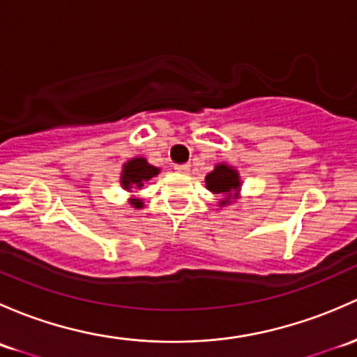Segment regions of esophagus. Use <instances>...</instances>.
<instances>
[{
	"mask_svg": "<svg viewBox=\"0 0 357 357\" xmlns=\"http://www.w3.org/2000/svg\"><path fill=\"white\" fill-rule=\"evenodd\" d=\"M174 169L181 174H188L190 172V164H179V166H174Z\"/></svg>",
	"mask_w": 357,
	"mask_h": 357,
	"instance_id": "34e87169",
	"label": "esophagus"
}]
</instances>
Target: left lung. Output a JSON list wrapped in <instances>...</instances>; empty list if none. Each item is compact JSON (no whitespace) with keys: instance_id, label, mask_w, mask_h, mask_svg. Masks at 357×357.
Segmentation results:
<instances>
[{"instance_id":"1","label":"left lung","mask_w":357,"mask_h":357,"mask_svg":"<svg viewBox=\"0 0 357 357\" xmlns=\"http://www.w3.org/2000/svg\"><path fill=\"white\" fill-rule=\"evenodd\" d=\"M241 176L234 166L226 162L215 164L212 172L205 176V186L213 195H219V207H227L241 200Z\"/></svg>"}]
</instances>
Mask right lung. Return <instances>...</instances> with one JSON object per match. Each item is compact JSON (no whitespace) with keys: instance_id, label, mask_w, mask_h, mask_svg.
Segmentation results:
<instances>
[{"instance_id":"1","label":"right lung","mask_w":357,"mask_h":357,"mask_svg":"<svg viewBox=\"0 0 357 357\" xmlns=\"http://www.w3.org/2000/svg\"><path fill=\"white\" fill-rule=\"evenodd\" d=\"M160 172V167L152 166L149 164V160L145 157H133L128 159L121 166V176H119V185L123 190L130 191V193H138V190H142V186L145 183H149L150 179L155 178ZM130 205L135 208H144V200L137 195H131L128 198Z\"/></svg>"}]
</instances>
